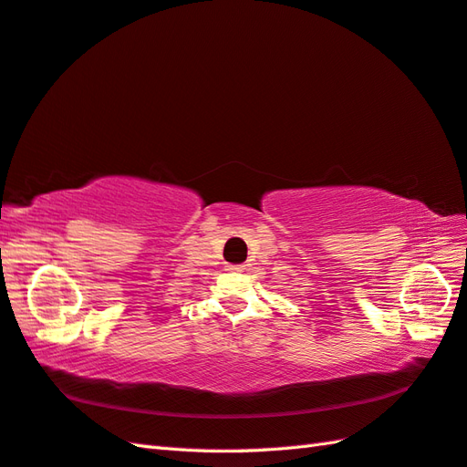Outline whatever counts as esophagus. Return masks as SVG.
<instances>
[{
  "instance_id": "34e87169",
  "label": "esophagus",
  "mask_w": 467,
  "mask_h": 467,
  "mask_svg": "<svg viewBox=\"0 0 467 467\" xmlns=\"http://www.w3.org/2000/svg\"><path fill=\"white\" fill-rule=\"evenodd\" d=\"M226 270H231V273H244V265H229Z\"/></svg>"
}]
</instances>
